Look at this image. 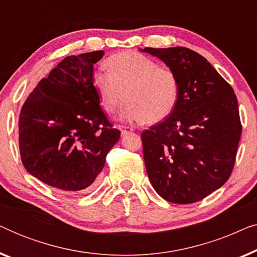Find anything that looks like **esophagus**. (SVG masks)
Here are the masks:
<instances>
[{
  "mask_svg": "<svg viewBox=\"0 0 257 257\" xmlns=\"http://www.w3.org/2000/svg\"><path fill=\"white\" fill-rule=\"evenodd\" d=\"M119 128H120V132H121V135H122V136L128 135V133L133 132V128H132V127H130V126L121 125V126H119Z\"/></svg>",
  "mask_w": 257,
  "mask_h": 257,
  "instance_id": "1",
  "label": "esophagus"
}]
</instances>
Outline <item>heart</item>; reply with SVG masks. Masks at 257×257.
I'll return each instance as SVG.
<instances>
[{"label":"heart","mask_w":257,"mask_h":257,"mask_svg":"<svg viewBox=\"0 0 257 257\" xmlns=\"http://www.w3.org/2000/svg\"><path fill=\"white\" fill-rule=\"evenodd\" d=\"M107 72L96 71L92 85L99 104L114 114L125 99L121 118L157 124L174 111L180 94L178 75L168 66L137 51H122L105 61Z\"/></svg>","instance_id":"obj_1"}]
</instances>
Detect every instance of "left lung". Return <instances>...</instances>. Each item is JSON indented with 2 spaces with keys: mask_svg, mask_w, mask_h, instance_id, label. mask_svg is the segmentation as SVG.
<instances>
[{
  "mask_svg": "<svg viewBox=\"0 0 257 257\" xmlns=\"http://www.w3.org/2000/svg\"><path fill=\"white\" fill-rule=\"evenodd\" d=\"M178 75L174 111L142 133L153 188L173 203L198 202L229 179L242 125L233 87L198 52L184 47L145 48Z\"/></svg>",
  "mask_w": 257,
  "mask_h": 257,
  "instance_id": "obj_1",
  "label": "left lung"
}]
</instances>
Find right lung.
<instances>
[{
    "instance_id": "add662e5",
    "label": "right lung",
    "mask_w": 257,
    "mask_h": 257,
    "mask_svg": "<svg viewBox=\"0 0 257 257\" xmlns=\"http://www.w3.org/2000/svg\"><path fill=\"white\" fill-rule=\"evenodd\" d=\"M104 51L68 56L40 80L19 119L26 170L62 191H86L120 138L101 110L92 85L93 64Z\"/></svg>"
}]
</instances>
